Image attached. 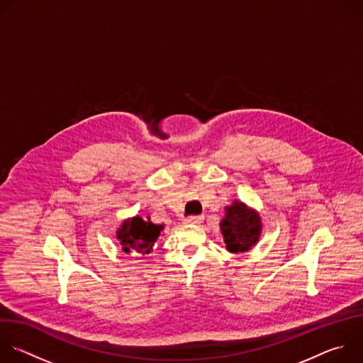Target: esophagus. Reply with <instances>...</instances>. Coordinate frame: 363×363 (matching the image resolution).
<instances>
[{
  "label": "esophagus",
  "instance_id": "1",
  "mask_svg": "<svg viewBox=\"0 0 363 363\" xmlns=\"http://www.w3.org/2000/svg\"><path fill=\"white\" fill-rule=\"evenodd\" d=\"M202 220H203L202 216H191L185 218V224H199Z\"/></svg>",
  "mask_w": 363,
  "mask_h": 363
}]
</instances>
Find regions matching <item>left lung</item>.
Returning a JSON list of instances; mask_svg holds the SVG:
<instances>
[{
  "label": "left lung",
  "mask_w": 363,
  "mask_h": 363,
  "mask_svg": "<svg viewBox=\"0 0 363 363\" xmlns=\"http://www.w3.org/2000/svg\"><path fill=\"white\" fill-rule=\"evenodd\" d=\"M262 218L244 202L234 201L225 206V216L220 223L225 247L230 252H244L257 244L262 234Z\"/></svg>",
  "instance_id": "1"
}]
</instances>
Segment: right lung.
Masks as SVG:
<instances>
[{
	"label": "right lung",
	"mask_w": 363,
	"mask_h": 363,
	"mask_svg": "<svg viewBox=\"0 0 363 363\" xmlns=\"http://www.w3.org/2000/svg\"><path fill=\"white\" fill-rule=\"evenodd\" d=\"M162 230L164 225L150 223L149 217L146 221L136 216L122 223L121 228L116 231V237L125 252L136 251L139 254H149Z\"/></svg>",
	"instance_id": "right-lung-1"
}]
</instances>
